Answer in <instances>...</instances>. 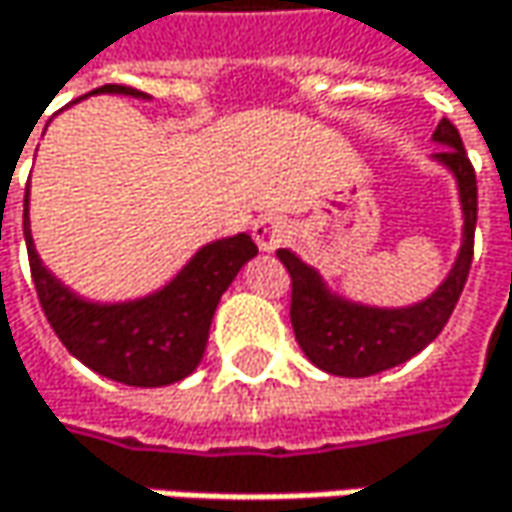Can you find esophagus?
I'll use <instances>...</instances> for the list:
<instances>
[{
    "label": "esophagus",
    "instance_id": "obj_1",
    "mask_svg": "<svg viewBox=\"0 0 512 512\" xmlns=\"http://www.w3.org/2000/svg\"><path fill=\"white\" fill-rule=\"evenodd\" d=\"M252 234H255V243L260 246V252H275L287 237V225L278 216H260L255 228H252Z\"/></svg>",
    "mask_w": 512,
    "mask_h": 512
}]
</instances>
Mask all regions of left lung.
<instances>
[{"label": "left lung", "mask_w": 512, "mask_h": 512, "mask_svg": "<svg viewBox=\"0 0 512 512\" xmlns=\"http://www.w3.org/2000/svg\"><path fill=\"white\" fill-rule=\"evenodd\" d=\"M434 140L445 146L434 158L445 163L460 187V205H463V246L454 269L442 281V287L425 302L413 307H363L351 304L340 296H331L322 284L319 272L302 263L287 249H278V260L287 266L293 281L290 296V322L296 331V340L307 354V360L331 375L343 378H366L378 375L384 369H393L398 363L410 360L413 354L434 343L445 328L454 304L460 299L472 255H475V222H478V181L475 166L469 161L460 131L454 122L440 119Z\"/></svg>", "instance_id": "1"}]
</instances>
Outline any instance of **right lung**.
I'll return each mask as SVG.
<instances>
[{
  "mask_svg": "<svg viewBox=\"0 0 512 512\" xmlns=\"http://www.w3.org/2000/svg\"><path fill=\"white\" fill-rule=\"evenodd\" d=\"M93 93L146 99V93L125 84H105ZM23 231L31 281L58 340L84 366L128 387H166L187 378L202 363L216 304L243 263L257 255L249 234L216 240L161 293L140 302L90 304L55 281L40 263L28 231V199Z\"/></svg>",
  "mask_w": 512,
  "mask_h": 512,
  "instance_id": "obj_1",
  "label": "right lung"
}]
</instances>
